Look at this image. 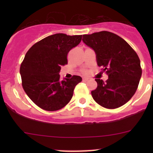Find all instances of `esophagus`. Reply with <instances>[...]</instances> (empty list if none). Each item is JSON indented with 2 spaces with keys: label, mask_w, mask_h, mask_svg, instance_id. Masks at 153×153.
I'll use <instances>...</instances> for the list:
<instances>
[{
  "label": "esophagus",
  "mask_w": 153,
  "mask_h": 153,
  "mask_svg": "<svg viewBox=\"0 0 153 153\" xmlns=\"http://www.w3.org/2000/svg\"><path fill=\"white\" fill-rule=\"evenodd\" d=\"M88 78H83V81H84V82H86V81H88Z\"/></svg>",
  "instance_id": "34e87169"
}]
</instances>
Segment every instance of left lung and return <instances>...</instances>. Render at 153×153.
<instances>
[{
  "label": "left lung",
  "instance_id": "1",
  "mask_svg": "<svg viewBox=\"0 0 153 153\" xmlns=\"http://www.w3.org/2000/svg\"><path fill=\"white\" fill-rule=\"evenodd\" d=\"M83 42L96 55L98 67L108 79H95L98 86L91 92L95 102L108 109L126 104L136 92L141 77V62L136 52L118 35L101 31L83 35Z\"/></svg>",
  "mask_w": 153,
  "mask_h": 153
}]
</instances>
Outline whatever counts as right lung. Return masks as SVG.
Masks as SVG:
<instances>
[{"label": "right lung", "instance_id": "obj_1", "mask_svg": "<svg viewBox=\"0 0 153 153\" xmlns=\"http://www.w3.org/2000/svg\"><path fill=\"white\" fill-rule=\"evenodd\" d=\"M82 35L57 33L34 44L20 68L22 86L29 98L41 109H61L69 102L81 77L60 80L61 66L67 64V54L80 44Z\"/></svg>", "mask_w": 153, "mask_h": 153}]
</instances>
